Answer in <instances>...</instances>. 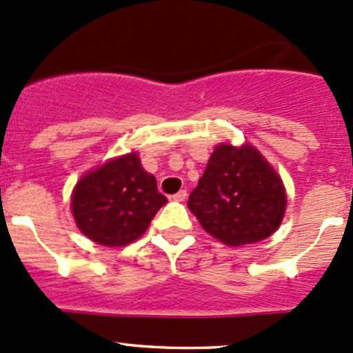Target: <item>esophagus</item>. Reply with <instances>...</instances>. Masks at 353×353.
I'll use <instances>...</instances> for the list:
<instances>
[{
  "instance_id": "esophagus-1",
  "label": "esophagus",
  "mask_w": 353,
  "mask_h": 353,
  "mask_svg": "<svg viewBox=\"0 0 353 353\" xmlns=\"http://www.w3.org/2000/svg\"><path fill=\"white\" fill-rule=\"evenodd\" d=\"M186 198H188V191H186V189H181L179 192H176V194L172 196L174 201H186Z\"/></svg>"
}]
</instances>
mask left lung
<instances>
[{"instance_id":"left-lung-1","label":"left lung","mask_w":353,"mask_h":353,"mask_svg":"<svg viewBox=\"0 0 353 353\" xmlns=\"http://www.w3.org/2000/svg\"><path fill=\"white\" fill-rule=\"evenodd\" d=\"M285 203L281 176L257 148L221 143L192 189L188 208L211 236L240 247L272 235L283 221Z\"/></svg>"}]
</instances>
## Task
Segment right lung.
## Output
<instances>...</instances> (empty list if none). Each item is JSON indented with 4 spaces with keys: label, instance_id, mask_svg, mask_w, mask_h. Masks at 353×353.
<instances>
[{
    "label": "right lung",
    "instance_id": "obj_1",
    "mask_svg": "<svg viewBox=\"0 0 353 353\" xmlns=\"http://www.w3.org/2000/svg\"><path fill=\"white\" fill-rule=\"evenodd\" d=\"M167 203L137 152L110 159L77 181L70 199L77 228L92 242L123 247L140 239Z\"/></svg>",
    "mask_w": 353,
    "mask_h": 353
}]
</instances>
